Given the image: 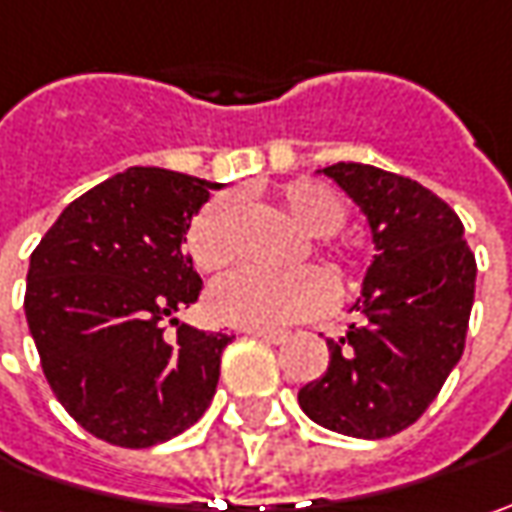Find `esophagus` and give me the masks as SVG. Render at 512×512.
<instances>
[{
	"label": "esophagus",
	"mask_w": 512,
	"mask_h": 512,
	"mask_svg": "<svg viewBox=\"0 0 512 512\" xmlns=\"http://www.w3.org/2000/svg\"><path fill=\"white\" fill-rule=\"evenodd\" d=\"M246 335H252L257 341H266V344H283L289 338L286 332H272V329H246Z\"/></svg>",
	"instance_id": "obj_1"
}]
</instances>
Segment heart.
<instances>
[{
    "label": "heart",
    "instance_id": "obj_1",
    "mask_svg": "<svg viewBox=\"0 0 512 512\" xmlns=\"http://www.w3.org/2000/svg\"><path fill=\"white\" fill-rule=\"evenodd\" d=\"M283 214L309 237H329L344 226L341 200L321 186L292 183L278 197ZM329 275L346 278L355 257L338 246H321ZM189 257L200 272H223L234 257V203L217 197L194 214L189 226ZM329 303V280L318 269L295 272H237L209 292V312L220 323L240 329H283L318 315Z\"/></svg>",
    "mask_w": 512,
    "mask_h": 512
}]
</instances>
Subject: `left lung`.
<instances>
[{
	"label": "left lung",
	"instance_id": "8db88e82",
	"mask_svg": "<svg viewBox=\"0 0 512 512\" xmlns=\"http://www.w3.org/2000/svg\"><path fill=\"white\" fill-rule=\"evenodd\" d=\"M364 209L378 255L355 309L364 315L329 346V367L298 392L326 430L389 438L415 424L464 352L476 255L458 214L410 177L364 163L323 168Z\"/></svg>",
	"mask_w": 512,
	"mask_h": 512
}]
</instances>
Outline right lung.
Returning a JSON list of instances; mask_svg holds the SVG:
<instances>
[{"mask_svg": "<svg viewBox=\"0 0 512 512\" xmlns=\"http://www.w3.org/2000/svg\"><path fill=\"white\" fill-rule=\"evenodd\" d=\"M209 189L220 183L128 168L77 197L31 255L25 318L42 372L65 412L108 444H163L217 392L232 335L174 318L203 289L183 240Z\"/></svg>", "mask_w": 512, "mask_h": 512, "instance_id": "right-lung-1", "label": "right lung"}]
</instances>
